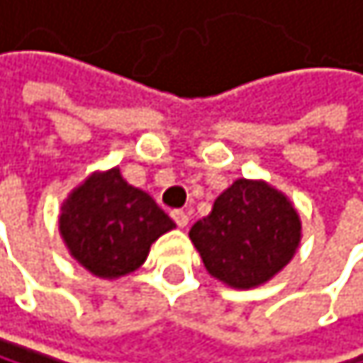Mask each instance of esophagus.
I'll return each mask as SVG.
<instances>
[{
    "instance_id": "obj_1",
    "label": "esophagus",
    "mask_w": 363,
    "mask_h": 363,
    "mask_svg": "<svg viewBox=\"0 0 363 363\" xmlns=\"http://www.w3.org/2000/svg\"><path fill=\"white\" fill-rule=\"evenodd\" d=\"M172 218H174V222H176V226L178 228H185L187 224H189V216H187V211H172Z\"/></svg>"
}]
</instances>
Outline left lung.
Listing matches in <instances>:
<instances>
[{
  "mask_svg": "<svg viewBox=\"0 0 363 363\" xmlns=\"http://www.w3.org/2000/svg\"><path fill=\"white\" fill-rule=\"evenodd\" d=\"M189 237L208 274L250 289L270 281L301 244V218L287 196L263 180L240 178L218 196Z\"/></svg>",
  "mask_w": 363,
  "mask_h": 363,
  "instance_id": "8db88e82",
  "label": "left lung"
}]
</instances>
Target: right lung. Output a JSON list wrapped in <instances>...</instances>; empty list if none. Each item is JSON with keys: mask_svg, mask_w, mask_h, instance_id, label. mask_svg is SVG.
Listing matches in <instances>:
<instances>
[{"mask_svg": "<svg viewBox=\"0 0 363 363\" xmlns=\"http://www.w3.org/2000/svg\"><path fill=\"white\" fill-rule=\"evenodd\" d=\"M176 224L119 167L91 174L60 206L58 230L72 257L100 279L135 272L150 246Z\"/></svg>", "mask_w": 363, "mask_h": 363, "instance_id": "obj_1", "label": "right lung"}]
</instances>
